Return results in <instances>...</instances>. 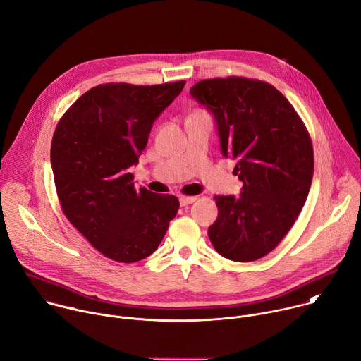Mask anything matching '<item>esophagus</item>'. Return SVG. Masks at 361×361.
Wrapping results in <instances>:
<instances>
[{"label": "esophagus", "instance_id": "34e87169", "mask_svg": "<svg viewBox=\"0 0 361 361\" xmlns=\"http://www.w3.org/2000/svg\"><path fill=\"white\" fill-rule=\"evenodd\" d=\"M197 200V197H187V195H180V204L183 205H188V204H192L194 201Z\"/></svg>", "mask_w": 361, "mask_h": 361}]
</instances>
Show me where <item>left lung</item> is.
Listing matches in <instances>:
<instances>
[{
    "label": "left lung",
    "instance_id": "obj_1",
    "mask_svg": "<svg viewBox=\"0 0 361 361\" xmlns=\"http://www.w3.org/2000/svg\"><path fill=\"white\" fill-rule=\"evenodd\" d=\"M216 121L224 157L237 160L240 195H214L209 227L216 251L233 262L259 260L293 227L310 191L312 138L273 85L241 77L202 80L190 88Z\"/></svg>",
    "mask_w": 361,
    "mask_h": 361
}]
</instances>
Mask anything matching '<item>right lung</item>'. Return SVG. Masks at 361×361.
Instances as JSON below:
<instances>
[{"label": "right lung", "mask_w": 361, "mask_h": 361, "mask_svg": "<svg viewBox=\"0 0 361 361\" xmlns=\"http://www.w3.org/2000/svg\"><path fill=\"white\" fill-rule=\"evenodd\" d=\"M184 85H97L54 131L51 167L63 212L114 262L135 263L152 254L178 212L176 195L135 188L130 167L138 164L154 121Z\"/></svg>", "instance_id": "add662e5"}]
</instances>
